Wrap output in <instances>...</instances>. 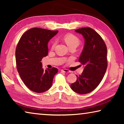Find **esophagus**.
<instances>
[{
	"label": "esophagus",
	"mask_w": 124,
	"mask_h": 124,
	"mask_svg": "<svg viewBox=\"0 0 124 124\" xmlns=\"http://www.w3.org/2000/svg\"><path fill=\"white\" fill-rule=\"evenodd\" d=\"M61 72L64 73H70V71L68 70H66V69H63V70H61Z\"/></svg>",
	"instance_id": "1"
}]
</instances>
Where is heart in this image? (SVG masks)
Segmentation results:
<instances>
[{
	"instance_id": "1",
	"label": "heart",
	"mask_w": 124,
	"mask_h": 124,
	"mask_svg": "<svg viewBox=\"0 0 124 124\" xmlns=\"http://www.w3.org/2000/svg\"><path fill=\"white\" fill-rule=\"evenodd\" d=\"M64 40L67 45L68 46V47L71 46H77L80 43L79 39L76 36H75L74 35L71 34L65 35L64 37ZM56 44V42L54 41L52 45V49H54L55 47Z\"/></svg>"
}]
</instances>
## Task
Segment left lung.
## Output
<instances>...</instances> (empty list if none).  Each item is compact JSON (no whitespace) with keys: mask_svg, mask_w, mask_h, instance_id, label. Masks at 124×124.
<instances>
[{"mask_svg":"<svg viewBox=\"0 0 124 124\" xmlns=\"http://www.w3.org/2000/svg\"><path fill=\"white\" fill-rule=\"evenodd\" d=\"M75 31L84 38V46L79 58L84 70L79 77L77 75V81L70 88L76 93L86 94L98 86L106 73L107 49L101 37L93 29L85 27Z\"/></svg>","mask_w":124,"mask_h":124,"instance_id":"left-lung-1","label":"left lung"}]
</instances>
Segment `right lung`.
Returning a JSON list of instances; mask_svg holds the SVG:
<instances>
[{"label": "right lung", "instance_id": "right-lung-1", "mask_svg": "<svg viewBox=\"0 0 124 124\" xmlns=\"http://www.w3.org/2000/svg\"><path fill=\"white\" fill-rule=\"evenodd\" d=\"M58 31L33 28L22 35L17 45L15 57L17 70L26 86L37 93L51 87L56 68L44 70L42 58L48 54L47 44Z\"/></svg>", "mask_w": 124, "mask_h": 124}]
</instances>
